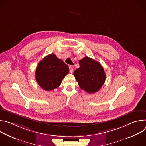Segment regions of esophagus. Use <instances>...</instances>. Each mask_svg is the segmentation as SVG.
Returning <instances> with one entry per match:
<instances>
[{
  "label": "esophagus",
  "mask_w": 146,
  "mask_h": 146,
  "mask_svg": "<svg viewBox=\"0 0 146 146\" xmlns=\"http://www.w3.org/2000/svg\"><path fill=\"white\" fill-rule=\"evenodd\" d=\"M73 71H74V69H73L72 66H69V72H70V73H72L73 72Z\"/></svg>",
  "instance_id": "esophagus-1"
}]
</instances>
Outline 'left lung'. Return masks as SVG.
Listing matches in <instances>:
<instances>
[{
	"instance_id": "8db88e82",
	"label": "left lung",
	"mask_w": 146,
	"mask_h": 146,
	"mask_svg": "<svg viewBox=\"0 0 146 146\" xmlns=\"http://www.w3.org/2000/svg\"><path fill=\"white\" fill-rule=\"evenodd\" d=\"M80 68L73 74L81 89L89 94L98 92L106 80L105 72L98 62L88 56L79 61Z\"/></svg>"
}]
</instances>
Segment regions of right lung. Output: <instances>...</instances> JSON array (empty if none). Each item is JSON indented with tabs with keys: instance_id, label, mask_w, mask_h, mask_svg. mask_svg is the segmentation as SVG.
<instances>
[{
	"instance_id": "obj_1",
	"label": "right lung",
	"mask_w": 146,
	"mask_h": 146,
	"mask_svg": "<svg viewBox=\"0 0 146 146\" xmlns=\"http://www.w3.org/2000/svg\"><path fill=\"white\" fill-rule=\"evenodd\" d=\"M69 71L68 66L63 60L51 54L38 63L35 73L36 80L44 90L52 91L60 85Z\"/></svg>"
}]
</instances>
